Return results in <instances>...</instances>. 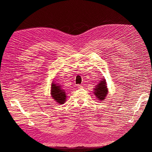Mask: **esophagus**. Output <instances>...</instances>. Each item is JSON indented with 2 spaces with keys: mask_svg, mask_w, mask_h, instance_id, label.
I'll return each mask as SVG.
<instances>
[{
  "mask_svg": "<svg viewBox=\"0 0 152 152\" xmlns=\"http://www.w3.org/2000/svg\"><path fill=\"white\" fill-rule=\"evenodd\" d=\"M78 88L79 89H82V88H83V86H82V85H78Z\"/></svg>",
  "mask_w": 152,
  "mask_h": 152,
  "instance_id": "obj_1",
  "label": "esophagus"
}]
</instances>
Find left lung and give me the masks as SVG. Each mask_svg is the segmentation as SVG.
I'll return each mask as SVG.
<instances>
[{"mask_svg": "<svg viewBox=\"0 0 152 152\" xmlns=\"http://www.w3.org/2000/svg\"><path fill=\"white\" fill-rule=\"evenodd\" d=\"M107 82L105 79L101 80V82L96 86V87L94 89V94L100 101H102L105 98V96L108 93V89L107 86Z\"/></svg>", "mask_w": 152, "mask_h": 152, "instance_id": "1", "label": "left lung"}]
</instances>
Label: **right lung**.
Wrapping results in <instances>:
<instances>
[{
  "mask_svg": "<svg viewBox=\"0 0 152 152\" xmlns=\"http://www.w3.org/2000/svg\"><path fill=\"white\" fill-rule=\"evenodd\" d=\"M50 94H51L52 97L56 102L59 104L65 103L66 96L65 94V92L64 91L63 89H61L60 86H58L56 84L52 83L51 93Z\"/></svg>",
  "mask_w": 152,
  "mask_h": 152,
  "instance_id": "1",
  "label": "right lung"
}]
</instances>
